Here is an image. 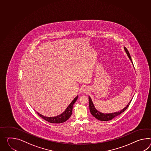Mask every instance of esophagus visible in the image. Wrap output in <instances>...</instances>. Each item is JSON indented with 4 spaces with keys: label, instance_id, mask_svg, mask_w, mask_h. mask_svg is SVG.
<instances>
[{
    "label": "esophagus",
    "instance_id": "1",
    "mask_svg": "<svg viewBox=\"0 0 151 151\" xmlns=\"http://www.w3.org/2000/svg\"><path fill=\"white\" fill-rule=\"evenodd\" d=\"M83 91L85 92V93L88 92V88L87 87H84V88H83Z\"/></svg>",
    "mask_w": 151,
    "mask_h": 151
}]
</instances>
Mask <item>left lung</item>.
<instances>
[{
  "label": "left lung",
  "mask_w": 151,
  "mask_h": 151,
  "mask_svg": "<svg viewBox=\"0 0 151 151\" xmlns=\"http://www.w3.org/2000/svg\"><path fill=\"white\" fill-rule=\"evenodd\" d=\"M124 50H125V52L127 54L128 56L129 57V59L131 60L132 62V60L131 58V57L130 55L129 54V51H128L127 48L126 47H124ZM132 100V99L130 100V101L128 103V104L127 105V106L124 107L123 110H122L121 111H119V112H114V113H112V114H103L100 112L99 111L97 110L95 108L94 105L93 104V103L92 102V99L91 98L90 96H89V110L90 112L91 113V114L94 117L96 118L97 119L100 120V121H110L112 119H113L114 118L117 116L118 115H119L120 114H121L122 113H123V112H124V111L128 107V106L130 105V104L131 103Z\"/></svg>",
  "instance_id": "8db88e82"
}]
</instances>
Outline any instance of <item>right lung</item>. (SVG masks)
<instances>
[{
    "label": "right lung",
    "instance_id": "right-lung-1",
    "mask_svg": "<svg viewBox=\"0 0 151 151\" xmlns=\"http://www.w3.org/2000/svg\"><path fill=\"white\" fill-rule=\"evenodd\" d=\"M78 98V96H76L75 98L72 101V102L70 103V105L66 108V110L63 112L62 114L58 116H57L56 117H46L44 116H42L41 114L37 113L38 115L42 118V119H45V121L48 122L50 123H62L63 122H65L66 121L72 114L73 112V107L74 105V103L76 102Z\"/></svg>",
    "mask_w": 151,
    "mask_h": 151
}]
</instances>
